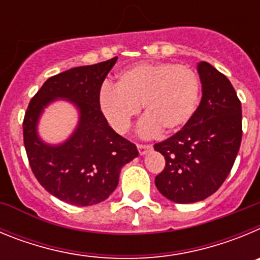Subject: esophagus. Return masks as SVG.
Segmentation results:
<instances>
[{"label":"esophagus","instance_id":"obj_1","mask_svg":"<svg viewBox=\"0 0 260 260\" xmlns=\"http://www.w3.org/2000/svg\"><path fill=\"white\" fill-rule=\"evenodd\" d=\"M137 147L138 151H139V155H146L151 150V146H148V144H138Z\"/></svg>","mask_w":260,"mask_h":260}]
</instances>
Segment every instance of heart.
<instances>
[{
    "label": "heart",
    "instance_id": "1",
    "mask_svg": "<svg viewBox=\"0 0 260 260\" xmlns=\"http://www.w3.org/2000/svg\"><path fill=\"white\" fill-rule=\"evenodd\" d=\"M201 83L194 70L169 62H143L118 74L117 87L104 86L99 107L108 123L118 134H126L143 107L146 117L139 134L155 137L176 133L194 116Z\"/></svg>",
    "mask_w": 260,
    "mask_h": 260
}]
</instances>
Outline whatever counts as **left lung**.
Wrapping results in <instances>:
<instances>
[{
	"label": "left lung",
	"instance_id": "obj_1",
	"mask_svg": "<svg viewBox=\"0 0 260 260\" xmlns=\"http://www.w3.org/2000/svg\"><path fill=\"white\" fill-rule=\"evenodd\" d=\"M202 100L180 132L155 144L165 157L156 187L174 203L203 201L219 189L237 157L242 109L229 79L208 62L198 63Z\"/></svg>",
	"mask_w": 260,
	"mask_h": 260
}]
</instances>
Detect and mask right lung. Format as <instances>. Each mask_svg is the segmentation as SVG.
I'll return each mask as SVG.
<instances>
[{"label":"right lung","instance_id":"right-lung-1","mask_svg":"<svg viewBox=\"0 0 260 260\" xmlns=\"http://www.w3.org/2000/svg\"><path fill=\"white\" fill-rule=\"evenodd\" d=\"M117 57L57 74L31 99L23 121V141L32 172L53 197L79 207L105 201L118 185L122 167L137 157V147L108 125L99 107L105 77ZM58 98L80 113L73 134L59 145H48L37 134L41 113Z\"/></svg>","mask_w":260,"mask_h":260}]
</instances>
